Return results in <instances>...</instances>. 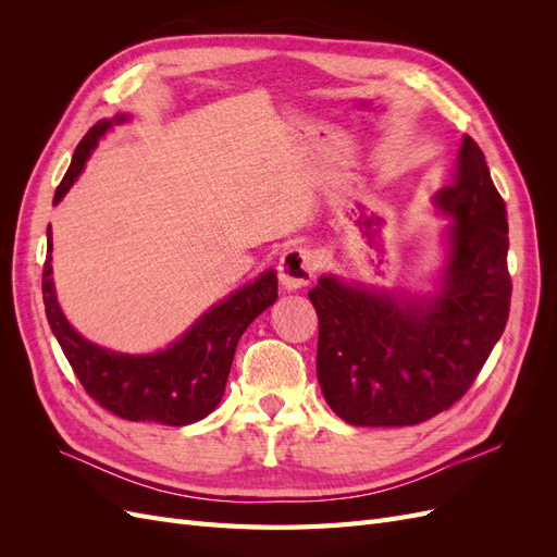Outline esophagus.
I'll list each match as a JSON object with an SVG mask.
<instances>
[{
	"label": "esophagus",
	"mask_w": 557,
	"mask_h": 557,
	"mask_svg": "<svg viewBox=\"0 0 557 557\" xmlns=\"http://www.w3.org/2000/svg\"><path fill=\"white\" fill-rule=\"evenodd\" d=\"M318 256L311 248H290L278 262V281L285 290H299L315 278Z\"/></svg>",
	"instance_id": "esophagus-1"
}]
</instances>
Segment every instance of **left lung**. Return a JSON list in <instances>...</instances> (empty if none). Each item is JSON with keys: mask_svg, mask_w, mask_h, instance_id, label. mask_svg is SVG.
<instances>
[{"mask_svg": "<svg viewBox=\"0 0 557 557\" xmlns=\"http://www.w3.org/2000/svg\"><path fill=\"white\" fill-rule=\"evenodd\" d=\"M434 201L453 215L442 293L399 299L334 276L309 290L318 313V383L332 411L350 425H418L450 409L507 327V205L469 134L450 185Z\"/></svg>", "mask_w": 557, "mask_h": 557, "instance_id": "obj_1", "label": "left lung"}]
</instances>
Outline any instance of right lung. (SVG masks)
Wrapping results in <instances>:
<instances>
[{
  "mask_svg": "<svg viewBox=\"0 0 557 557\" xmlns=\"http://www.w3.org/2000/svg\"><path fill=\"white\" fill-rule=\"evenodd\" d=\"M115 121H123V115H117ZM109 127V121L97 123L81 139L70 170L55 190V205L72 188L97 139ZM50 250H53V237L48 230V256L41 278L48 325L86 393L99 407L132 423L150 420V423L181 428L209 416L225 393L242 334L278 297L276 274L267 272L209 309L183 334V339L166 350L156 356H117L86 342L66 323L50 278Z\"/></svg>",
  "mask_w": 557,
  "mask_h": 557,
  "instance_id": "add662e5",
  "label": "right lung"
}]
</instances>
